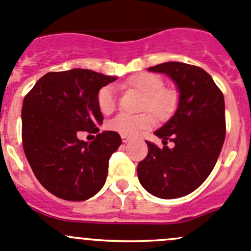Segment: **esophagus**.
<instances>
[{
	"label": "esophagus",
	"instance_id": "1",
	"mask_svg": "<svg viewBox=\"0 0 251 251\" xmlns=\"http://www.w3.org/2000/svg\"><path fill=\"white\" fill-rule=\"evenodd\" d=\"M121 141H123L124 143H126V142H128V141H130V137H128V136H121Z\"/></svg>",
	"mask_w": 251,
	"mask_h": 251
}]
</instances>
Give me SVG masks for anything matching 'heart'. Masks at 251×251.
Masks as SVG:
<instances>
[{"instance_id": "1", "label": "heart", "mask_w": 251, "mask_h": 251, "mask_svg": "<svg viewBox=\"0 0 251 251\" xmlns=\"http://www.w3.org/2000/svg\"><path fill=\"white\" fill-rule=\"evenodd\" d=\"M126 84L140 91L146 97L143 109H148L157 118L164 119L172 114L176 104V96L174 92L164 89V82L159 76L153 74H138L131 77ZM97 104L103 114H110L115 110L116 92L113 86H105L99 89L97 96ZM153 125V118L150 114L128 115L119 114L111 119L106 127L110 131L124 136L137 135L142 130Z\"/></svg>"}]
</instances>
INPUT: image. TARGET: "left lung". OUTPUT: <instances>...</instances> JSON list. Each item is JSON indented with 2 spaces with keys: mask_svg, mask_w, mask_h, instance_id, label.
I'll use <instances>...</instances> for the list:
<instances>
[{
  "mask_svg": "<svg viewBox=\"0 0 251 251\" xmlns=\"http://www.w3.org/2000/svg\"><path fill=\"white\" fill-rule=\"evenodd\" d=\"M164 74L179 93L174 115L154 131L164 147L146 141L148 154L137 165L141 185L159 199H176L196 190L210 175L226 137L225 97L212 77L198 66L164 62L148 67ZM175 143L169 149L166 141Z\"/></svg>",
  "mask_w": 251,
  "mask_h": 251,
  "instance_id": "left-lung-1",
  "label": "left lung"
}]
</instances>
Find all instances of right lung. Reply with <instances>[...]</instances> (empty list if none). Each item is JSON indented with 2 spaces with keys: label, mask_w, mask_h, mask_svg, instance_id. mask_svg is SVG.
Returning <instances> with one entry per match:
<instances>
[{
  "label": "right lung",
  "mask_w": 251,
  "mask_h": 251,
  "mask_svg": "<svg viewBox=\"0 0 251 251\" xmlns=\"http://www.w3.org/2000/svg\"><path fill=\"white\" fill-rule=\"evenodd\" d=\"M116 79L84 69L49 72L24 98V153L39 182L57 198L88 200L105 184L109 159L121 145L120 135L103 131L92 142L77 135L99 132L103 114L97 96Z\"/></svg>",
  "instance_id": "obj_1"
}]
</instances>
